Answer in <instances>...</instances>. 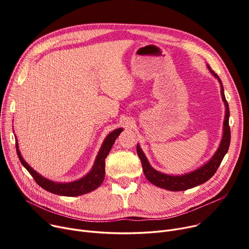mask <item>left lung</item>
Here are the masks:
<instances>
[{"label":"left lung","instance_id":"left-lung-1","mask_svg":"<svg viewBox=\"0 0 249 249\" xmlns=\"http://www.w3.org/2000/svg\"><path fill=\"white\" fill-rule=\"evenodd\" d=\"M209 71H210L214 77H216L221 88V96L222 100L224 102L225 105V117H224V123H223V135H222V139L220 142V145L214 155L212 156V159L210 160H208L205 164L202 166L198 167L197 169H195L193 172L184 174V175H178V176H173V175H166L163 173H160L159 171L154 169L147 158L145 156L144 152L142 151L140 148V145L137 144L136 149H137V154L139 156V159L142 163V169L143 173H144L145 178L150 181L152 185L165 189L168 191H173V192H178V191H185L189 190L192 188H195L197 186H200L207 180L210 179L216 173L218 169L220 163L223 160L225 154L227 153L230 145V128H229V106L228 103L226 101L225 95H224V88L223 85H222V82L220 80V77L212 71V69L207 65Z\"/></svg>","mask_w":249,"mask_h":249}]
</instances>
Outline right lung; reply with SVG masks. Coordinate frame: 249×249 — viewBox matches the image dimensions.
I'll list each match as a JSON object with an SVG mask.
<instances>
[{
    "instance_id": "add662e5",
    "label": "right lung",
    "mask_w": 249,
    "mask_h": 249,
    "mask_svg": "<svg viewBox=\"0 0 249 249\" xmlns=\"http://www.w3.org/2000/svg\"><path fill=\"white\" fill-rule=\"evenodd\" d=\"M122 131H123L122 128H118L114 130V131L111 132L110 134H108L107 137L103 141V144L96 156L94 165L91 167L90 171L85 177L71 182H58V181L51 180L44 178L41 175H39L36 171H34V169L22 158L21 152L19 150L17 137H16V150H17L18 158L21 163L30 173V175L33 177L38 186H40L42 189H44L49 193L55 194L58 196L75 197V196H81V195L88 194L91 191H94L102 185V182L105 178V160H106L107 155L109 154L115 140Z\"/></svg>"
}]
</instances>
